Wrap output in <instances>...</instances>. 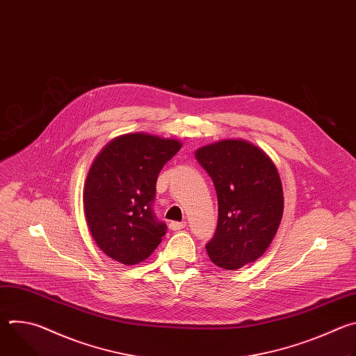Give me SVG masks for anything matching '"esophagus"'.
Returning <instances> with one entry per match:
<instances>
[{"mask_svg": "<svg viewBox=\"0 0 356 356\" xmlns=\"http://www.w3.org/2000/svg\"><path fill=\"white\" fill-rule=\"evenodd\" d=\"M186 227V221H181V222H179V221H172L170 224H169V228L172 229V231H179V229H183Z\"/></svg>", "mask_w": 356, "mask_h": 356, "instance_id": "34e87169", "label": "esophagus"}]
</instances>
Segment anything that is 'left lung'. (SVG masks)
Listing matches in <instances>:
<instances>
[{
    "label": "left lung",
    "instance_id": "1",
    "mask_svg": "<svg viewBox=\"0 0 356 356\" xmlns=\"http://www.w3.org/2000/svg\"><path fill=\"white\" fill-rule=\"evenodd\" d=\"M218 198V222L207 242L209 257L222 269H239L264 255L283 216V188L276 166L246 140H221L195 152Z\"/></svg>",
    "mask_w": 356,
    "mask_h": 356
}]
</instances>
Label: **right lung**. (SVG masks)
Instances as JSON below:
<instances>
[{"label": "right lung", "mask_w": 356, "mask_h": 356, "mask_svg": "<svg viewBox=\"0 0 356 356\" xmlns=\"http://www.w3.org/2000/svg\"><path fill=\"white\" fill-rule=\"evenodd\" d=\"M176 139L128 134L95 158L83 193L90 232L110 258L135 265L161 243L168 225L154 211L162 168L180 150Z\"/></svg>", "instance_id": "right-lung-1"}]
</instances>
